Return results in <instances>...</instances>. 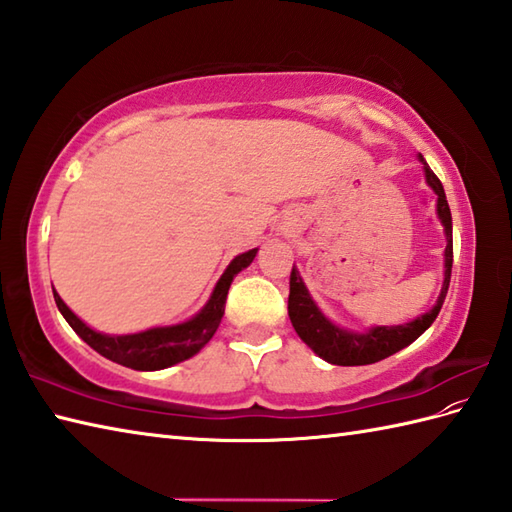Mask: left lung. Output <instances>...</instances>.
<instances>
[{"label":"left lung","instance_id":"left-lung-1","mask_svg":"<svg viewBox=\"0 0 512 512\" xmlns=\"http://www.w3.org/2000/svg\"><path fill=\"white\" fill-rule=\"evenodd\" d=\"M418 160L422 162L424 169V180H427L433 193L438 195L436 202V213L438 220L444 226V237H447V248H444V281L440 297L429 312L420 314L409 323L402 325H374L365 332H354L347 328H339V325L332 323L317 301L312 299L306 284L299 275L297 266H292L290 273V297H288V317L292 328L299 334V339L306 343L310 350L321 356L323 361L332 365H372L383 361V358L400 352L402 347L411 345L418 336L429 328V325L436 321L438 312L447 297L449 281H451V266H453V224H451V209L447 202V195H444L442 182L438 180L436 173L429 169L427 162L418 154Z\"/></svg>","mask_w":512,"mask_h":512}]
</instances>
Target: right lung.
Segmentation results:
<instances>
[{
  "label": "right lung",
  "mask_w": 512,
  "mask_h": 512,
  "mask_svg": "<svg viewBox=\"0 0 512 512\" xmlns=\"http://www.w3.org/2000/svg\"><path fill=\"white\" fill-rule=\"evenodd\" d=\"M259 248L246 250V253L237 255L231 264L226 266L222 277L211 292L209 301L204 308L193 314L191 319L176 323V325H162V328H149L136 334H103L92 330L88 323H83L76 314L65 306L59 292L52 288L54 301L63 314V319L70 323V328L88 343L92 350L101 356L110 358V361L138 369V372H156V369H165L176 363L187 361V358L198 354L202 347L213 339L215 330L220 328V321L224 317V303L228 288H231L237 273L253 264Z\"/></svg>",
  "instance_id": "1"
}]
</instances>
